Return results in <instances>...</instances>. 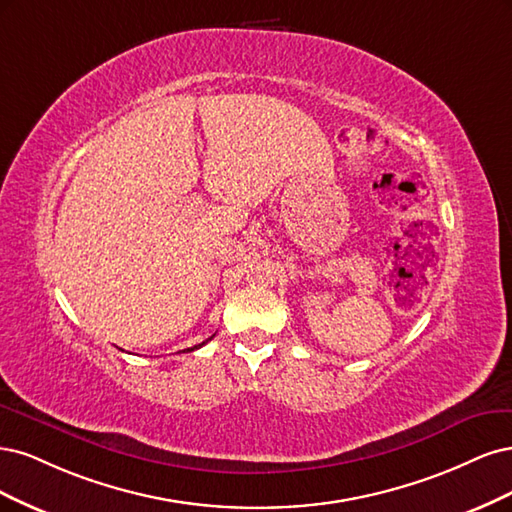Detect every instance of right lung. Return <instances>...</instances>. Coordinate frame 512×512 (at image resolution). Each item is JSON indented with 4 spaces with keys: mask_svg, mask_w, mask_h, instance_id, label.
<instances>
[{
    "mask_svg": "<svg viewBox=\"0 0 512 512\" xmlns=\"http://www.w3.org/2000/svg\"><path fill=\"white\" fill-rule=\"evenodd\" d=\"M208 340H210V338H208ZM208 340H206V342H208ZM206 342H202V344H195V346H191V349H187V351H195V349H200V346H204Z\"/></svg>",
    "mask_w": 512,
    "mask_h": 512,
    "instance_id": "obj_1",
    "label": "right lung"
}]
</instances>
